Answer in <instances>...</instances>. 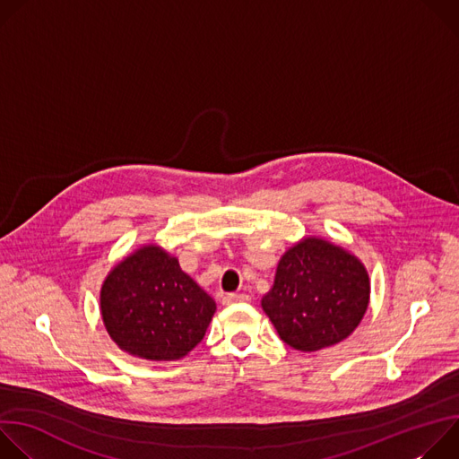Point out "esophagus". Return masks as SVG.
Here are the masks:
<instances>
[{"mask_svg": "<svg viewBox=\"0 0 459 459\" xmlns=\"http://www.w3.org/2000/svg\"><path fill=\"white\" fill-rule=\"evenodd\" d=\"M239 301L247 303V301H250V296L248 294H225L223 296V305H232V303H239Z\"/></svg>", "mask_w": 459, "mask_h": 459, "instance_id": "esophagus-1", "label": "esophagus"}]
</instances>
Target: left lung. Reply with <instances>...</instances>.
I'll list each match as a JSON object with an SVG mask.
<instances>
[{"label": "left lung", "instance_id": "left-lung-1", "mask_svg": "<svg viewBox=\"0 0 459 459\" xmlns=\"http://www.w3.org/2000/svg\"><path fill=\"white\" fill-rule=\"evenodd\" d=\"M368 298V274L356 255L321 238H305L281 255L261 307L287 345L314 352L349 338Z\"/></svg>", "mask_w": 459, "mask_h": 459}]
</instances>
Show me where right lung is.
Wrapping results in <instances>:
<instances>
[{
  "instance_id": "right-lung-1",
  "label": "right lung",
  "mask_w": 459,
  "mask_h": 459,
  "mask_svg": "<svg viewBox=\"0 0 459 459\" xmlns=\"http://www.w3.org/2000/svg\"><path fill=\"white\" fill-rule=\"evenodd\" d=\"M101 317L125 352L174 361L198 345L216 301L158 245H145L108 273L100 294Z\"/></svg>"
}]
</instances>
